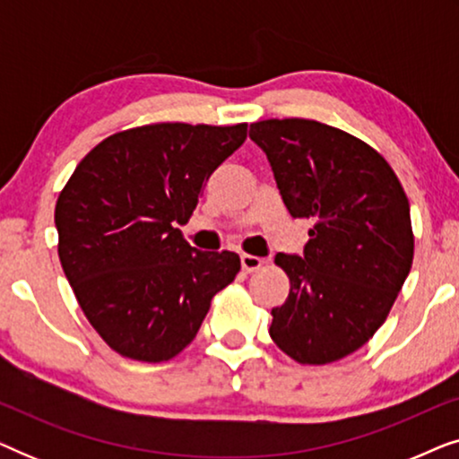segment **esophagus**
I'll list each match as a JSON object with an SVG mask.
<instances>
[{
  "label": "esophagus",
  "instance_id": "34e87169",
  "mask_svg": "<svg viewBox=\"0 0 459 459\" xmlns=\"http://www.w3.org/2000/svg\"><path fill=\"white\" fill-rule=\"evenodd\" d=\"M240 263H242L244 272L253 273V272H256V269H261L263 263H265V261H263L261 256H255V255H242Z\"/></svg>",
  "mask_w": 459,
  "mask_h": 459
}]
</instances>
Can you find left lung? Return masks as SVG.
I'll list each match as a JSON object with an SVG mask.
<instances>
[{"instance_id": "8db88e82", "label": "left lung", "mask_w": 459, "mask_h": 459, "mask_svg": "<svg viewBox=\"0 0 459 459\" xmlns=\"http://www.w3.org/2000/svg\"><path fill=\"white\" fill-rule=\"evenodd\" d=\"M292 217L313 219L303 255H275L290 280L269 336L294 361L324 366L385 324L413 261L410 200L385 156L309 118L250 125Z\"/></svg>"}]
</instances>
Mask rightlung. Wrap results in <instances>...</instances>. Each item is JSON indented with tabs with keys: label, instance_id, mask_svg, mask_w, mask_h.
<instances>
[{
	"label": "right lung",
	"instance_id": "obj_1",
	"mask_svg": "<svg viewBox=\"0 0 459 459\" xmlns=\"http://www.w3.org/2000/svg\"><path fill=\"white\" fill-rule=\"evenodd\" d=\"M244 140L247 123L118 131L62 187L54 212L62 269L93 330L118 355L148 363L179 355L212 297L240 272L236 253L192 248L178 225Z\"/></svg>",
	"mask_w": 459,
	"mask_h": 459
}]
</instances>
